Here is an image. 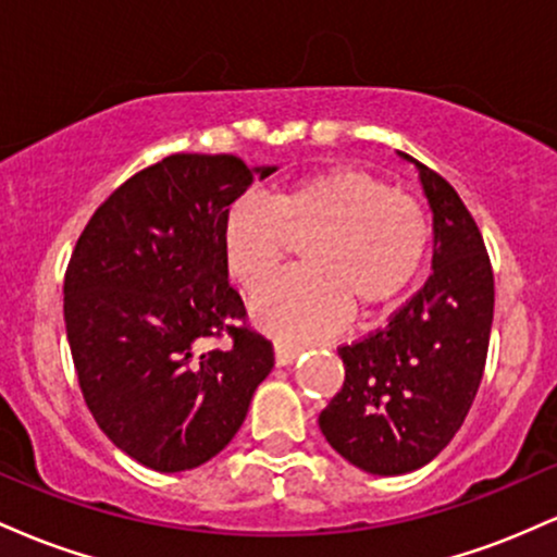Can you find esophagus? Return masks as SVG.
Masks as SVG:
<instances>
[{
  "mask_svg": "<svg viewBox=\"0 0 557 557\" xmlns=\"http://www.w3.org/2000/svg\"><path fill=\"white\" fill-rule=\"evenodd\" d=\"M300 356V348L298 345H290V343H274V361H277V367H287V363H293Z\"/></svg>",
  "mask_w": 557,
  "mask_h": 557,
  "instance_id": "obj_1",
  "label": "esophagus"
}]
</instances>
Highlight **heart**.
<instances>
[{"label":"heart","instance_id":"1","mask_svg":"<svg viewBox=\"0 0 557 557\" xmlns=\"http://www.w3.org/2000/svg\"><path fill=\"white\" fill-rule=\"evenodd\" d=\"M290 238L304 270L277 277L253 298L261 330L309 343L343 327L348 306L374 314L398 300L430 253V216L417 198L361 170H322L270 198L240 196L222 222L227 272L257 290L283 264Z\"/></svg>","mask_w":557,"mask_h":557}]
</instances>
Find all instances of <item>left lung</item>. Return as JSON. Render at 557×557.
Here are the masks:
<instances>
[{
	"mask_svg": "<svg viewBox=\"0 0 557 557\" xmlns=\"http://www.w3.org/2000/svg\"><path fill=\"white\" fill-rule=\"evenodd\" d=\"M411 162L432 209L434 272L387 327L337 348L345 382L319 413V430L345 461L380 476L421 469L461 430L484 374L495 309L474 216L445 177Z\"/></svg>",
	"mask_w": 557,
	"mask_h": 557,
	"instance_id": "left-lung-1",
	"label": "left lung"
}]
</instances>
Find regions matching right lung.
<instances>
[{"mask_svg": "<svg viewBox=\"0 0 557 557\" xmlns=\"http://www.w3.org/2000/svg\"><path fill=\"white\" fill-rule=\"evenodd\" d=\"M277 168L172 154L96 209L65 272V327L88 411L133 461L164 474L207 463L240 430L274 367L227 283L230 203ZM227 334L225 351H201Z\"/></svg>", "mask_w": 557, "mask_h": 557, "instance_id": "add662e5", "label": "right lung"}]
</instances>
